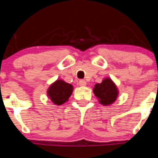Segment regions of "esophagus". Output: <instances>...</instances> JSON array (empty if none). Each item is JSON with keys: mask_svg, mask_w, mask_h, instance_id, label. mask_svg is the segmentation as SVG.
<instances>
[{"mask_svg": "<svg viewBox=\"0 0 158 158\" xmlns=\"http://www.w3.org/2000/svg\"><path fill=\"white\" fill-rule=\"evenodd\" d=\"M79 84L80 86H85L86 85V82L84 79H81V80H79Z\"/></svg>", "mask_w": 158, "mask_h": 158, "instance_id": "obj_1", "label": "esophagus"}]
</instances>
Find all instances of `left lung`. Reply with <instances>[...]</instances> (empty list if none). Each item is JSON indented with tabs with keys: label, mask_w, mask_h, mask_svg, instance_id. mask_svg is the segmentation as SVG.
<instances>
[{
	"label": "left lung",
	"mask_w": 158,
	"mask_h": 158,
	"mask_svg": "<svg viewBox=\"0 0 158 158\" xmlns=\"http://www.w3.org/2000/svg\"><path fill=\"white\" fill-rule=\"evenodd\" d=\"M93 92L99 99V102L104 106L112 104L118 94L117 87L110 79H105L101 83H97L93 89Z\"/></svg>",
	"instance_id": "1"
}]
</instances>
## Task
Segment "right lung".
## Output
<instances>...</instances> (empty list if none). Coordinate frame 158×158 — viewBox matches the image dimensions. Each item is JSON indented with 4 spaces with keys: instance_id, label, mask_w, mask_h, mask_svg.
Returning <instances> with one entry per match:
<instances>
[{
    "instance_id": "add662e5",
    "label": "right lung",
    "mask_w": 158,
    "mask_h": 158,
    "mask_svg": "<svg viewBox=\"0 0 158 158\" xmlns=\"http://www.w3.org/2000/svg\"><path fill=\"white\" fill-rule=\"evenodd\" d=\"M73 90V88L71 84L63 80H57L49 86L47 94L54 104L60 106L68 101Z\"/></svg>"
}]
</instances>
